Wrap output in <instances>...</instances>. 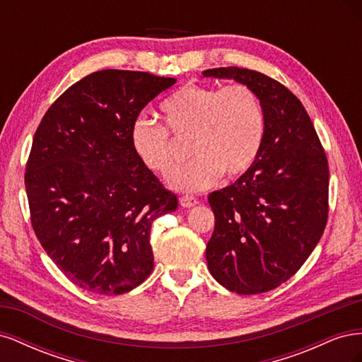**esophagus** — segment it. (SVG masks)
<instances>
[{
    "label": "esophagus",
    "mask_w": 362,
    "mask_h": 362,
    "mask_svg": "<svg viewBox=\"0 0 362 362\" xmlns=\"http://www.w3.org/2000/svg\"><path fill=\"white\" fill-rule=\"evenodd\" d=\"M180 204H181L184 208H192V206H194V205H198V199H196L194 196L185 194V196H182V198L180 199Z\"/></svg>",
    "instance_id": "34e87169"
}]
</instances>
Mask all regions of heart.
Here are the masks:
<instances>
[{"instance_id":"1","label":"heart","mask_w":362,"mask_h":362,"mask_svg":"<svg viewBox=\"0 0 362 362\" xmlns=\"http://www.w3.org/2000/svg\"><path fill=\"white\" fill-rule=\"evenodd\" d=\"M160 108L168 129L137 117L131 124L129 140L140 163L158 175L169 172L177 158L168 133L178 140H192L189 154L193 160L168 175L172 189L198 193L223 173L235 180L255 164L264 141L266 115L250 87L185 84Z\"/></svg>"}]
</instances>
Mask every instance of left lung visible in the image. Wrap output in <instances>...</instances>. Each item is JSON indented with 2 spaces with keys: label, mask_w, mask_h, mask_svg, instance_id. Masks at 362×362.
<instances>
[{
  "label": "left lung",
  "mask_w": 362,
  "mask_h": 362,
  "mask_svg": "<svg viewBox=\"0 0 362 362\" xmlns=\"http://www.w3.org/2000/svg\"><path fill=\"white\" fill-rule=\"evenodd\" d=\"M202 75L250 87L264 108L255 164L208 196L216 222L205 255L213 278L229 291L266 293L302 267L325 231L327 158L305 107L286 86L235 66Z\"/></svg>",
  "instance_id": "left-lung-1"
}]
</instances>
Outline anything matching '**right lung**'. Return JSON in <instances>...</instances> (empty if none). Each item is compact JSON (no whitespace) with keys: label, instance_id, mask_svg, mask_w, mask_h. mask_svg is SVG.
Here are the masks:
<instances>
[{"label":"right lung","instance_id":"add662e5","mask_svg":"<svg viewBox=\"0 0 362 362\" xmlns=\"http://www.w3.org/2000/svg\"><path fill=\"white\" fill-rule=\"evenodd\" d=\"M175 83L149 72H93L60 95L36 129L25 168L31 225L63 275L86 291L124 294L154 269L151 225L178 199L140 163L129 128Z\"/></svg>","mask_w":362,"mask_h":362}]
</instances>
